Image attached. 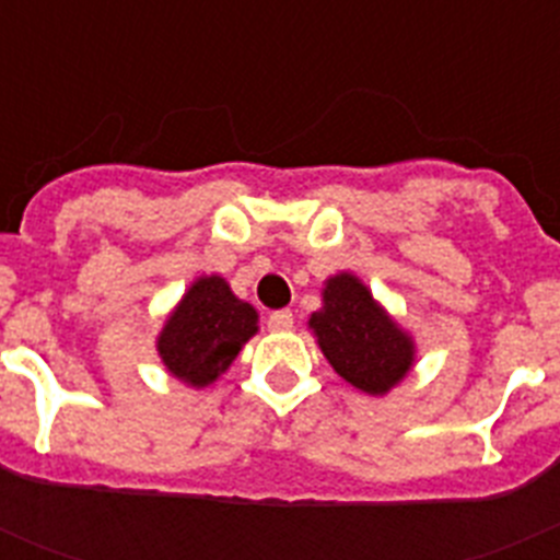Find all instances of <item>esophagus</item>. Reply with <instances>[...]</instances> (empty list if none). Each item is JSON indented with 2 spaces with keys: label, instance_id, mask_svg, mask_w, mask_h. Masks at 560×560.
Instances as JSON below:
<instances>
[{
  "label": "esophagus",
  "instance_id": "34e87169",
  "mask_svg": "<svg viewBox=\"0 0 560 560\" xmlns=\"http://www.w3.org/2000/svg\"><path fill=\"white\" fill-rule=\"evenodd\" d=\"M291 325H294V314H291V311H271L269 314V330H277V334H280V330H289Z\"/></svg>",
  "mask_w": 560,
  "mask_h": 560
}]
</instances>
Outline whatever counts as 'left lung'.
Wrapping results in <instances>:
<instances>
[{
    "label": "left lung",
    "instance_id": "obj_1",
    "mask_svg": "<svg viewBox=\"0 0 560 560\" xmlns=\"http://www.w3.org/2000/svg\"><path fill=\"white\" fill-rule=\"evenodd\" d=\"M323 311L311 314L325 359L353 387L370 395L387 393L412 368V341L353 275L330 277Z\"/></svg>",
    "mask_w": 560,
    "mask_h": 560
}]
</instances>
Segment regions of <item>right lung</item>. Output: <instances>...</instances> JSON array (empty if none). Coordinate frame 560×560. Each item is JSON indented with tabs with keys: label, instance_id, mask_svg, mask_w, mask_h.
Segmentation results:
<instances>
[{
	"label": "right lung",
	"instance_id": "add662e5",
	"mask_svg": "<svg viewBox=\"0 0 560 560\" xmlns=\"http://www.w3.org/2000/svg\"><path fill=\"white\" fill-rule=\"evenodd\" d=\"M255 330V308L241 303L221 277H201L171 314L156 348L176 378L205 387L230 368Z\"/></svg>",
	"mask_w": 560,
	"mask_h": 560
}]
</instances>
